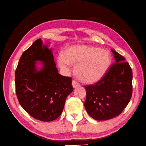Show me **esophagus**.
<instances>
[{"label": "esophagus", "mask_w": 146, "mask_h": 146, "mask_svg": "<svg viewBox=\"0 0 146 146\" xmlns=\"http://www.w3.org/2000/svg\"><path fill=\"white\" fill-rule=\"evenodd\" d=\"M72 86H73V87L74 88H77V87H79L80 86V84L78 82H77L76 80H74L73 81H72Z\"/></svg>", "instance_id": "1"}]
</instances>
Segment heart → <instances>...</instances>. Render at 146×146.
<instances>
[{
	"instance_id": "1",
	"label": "heart",
	"mask_w": 146,
	"mask_h": 146,
	"mask_svg": "<svg viewBox=\"0 0 146 146\" xmlns=\"http://www.w3.org/2000/svg\"><path fill=\"white\" fill-rule=\"evenodd\" d=\"M62 67L76 65L77 77L84 82H95L100 79L110 67L111 58L107 52L86 45L71 46L64 49L58 58Z\"/></svg>"
}]
</instances>
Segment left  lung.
<instances>
[{"mask_svg": "<svg viewBox=\"0 0 146 146\" xmlns=\"http://www.w3.org/2000/svg\"><path fill=\"white\" fill-rule=\"evenodd\" d=\"M115 63L94 84L85 85L84 106L88 114L98 121L118 116L126 107L133 93V72L124 57L111 49Z\"/></svg>", "mask_w": 146, "mask_h": 146, "instance_id": "obj_1", "label": "left lung"}]
</instances>
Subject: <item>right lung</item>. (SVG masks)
<instances>
[{
	"instance_id": "add662e5",
	"label": "right lung",
	"mask_w": 146,
	"mask_h": 146,
	"mask_svg": "<svg viewBox=\"0 0 146 146\" xmlns=\"http://www.w3.org/2000/svg\"><path fill=\"white\" fill-rule=\"evenodd\" d=\"M44 67L36 70L35 62ZM52 51L35 41L20 57L15 70V90L19 104L33 118L51 121L61 115L66 99L73 91L72 78L58 73Z\"/></svg>"
}]
</instances>
